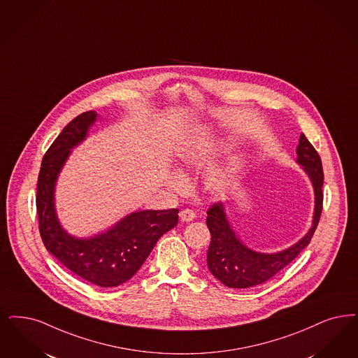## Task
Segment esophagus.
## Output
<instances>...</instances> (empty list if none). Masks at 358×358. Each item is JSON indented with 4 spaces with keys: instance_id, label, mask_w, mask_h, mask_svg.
I'll list each match as a JSON object with an SVG mask.
<instances>
[{
    "instance_id": "34e87169",
    "label": "esophagus",
    "mask_w": 358,
    "mask_h": 358,
    "mask_svg": "<svg viewBox=\"0 0 358 358\" xmlns=\"http://www.w3.org/2000/svg\"><path fill=\"white\" fill-rule=\"evenodd\" d=\"M180 218L184 222H190V221H193L196 218V213L193 210H190V209H184V210L180 212Z\"/></svg>"
}]
</instances>
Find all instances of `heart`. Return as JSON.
<instances>
[{
    "mask_svg": "<svg viewBox=\"0 0 358 358\" xmlns=\"http://www.w3.org/2000/svg\"><path fill=\"white\" fill-rule=\"evenodd\" d=\"M221 145L222 141L215 137H199L187 140L177 150V161L181 171L186 172L189 169H199L203 166L215 156ZM231 177L233 168H230L229 165H215L205 174L203 185L209 192L218 193L229 185ZM168 186L177 193H185L187 190V180L181 173L171 172L168 176Z\"/></svg>",
    "mask_w": 358,
    "mask_h": 358,
    "instance_id": "1",
    "label": "heart"
}]
</instances>
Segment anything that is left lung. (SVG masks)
<instances>
[{"mask_svg": "<svg viewBox=\"0 0 358 358\" xmlns=\"http://www.w3.org/2000/svg\"><path fill=\"white\" fill-rule=\"evenodd\" d=\"M296 152L297 164L309 176L315 189V213L312 227L299 243L277 253L256 252L248 248L236 236L221 201L208 209L206 225L212 234L206 257L208 268L224 285L245 289L264 284L274 274L282 271L310 243L322 212L324 172L321 158L305 134H301Z\"/></svg>", "mask_w": 358, "mask_h": 358, "instance_id": "8db88e82", "label": "left lung"}]
</instances>
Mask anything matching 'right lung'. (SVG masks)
<instances>
[{
  "instance_id": "1",
  "label": "right lung",
  "mask_w": 358,
  "mask_h": 358,
  "mask_svg": "<svg viewBox=\"0 0 358 358\" xmlns=\"http://www.w3.org/2000/svg\"><path fill=\"white\" fill-rule=\"evenodd\" d=\"M97 117L94 110L77 115L50 145L38 174L36 203L45 248L81 278L113 287L138 272L159 237L178 224V209L133 212L106 231L87 238L74 237L62 228L55 203L58 176L73 148L85 141Z\"/></svg>"
}]
</instances>
